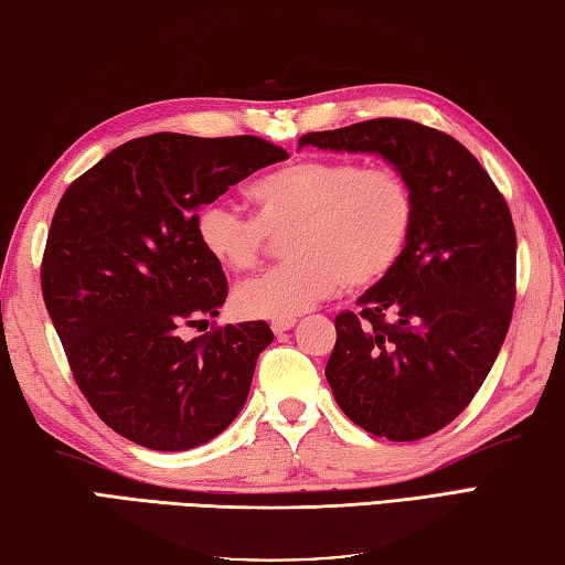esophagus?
<instances>
[{
	"label": "esophagus",
	"mask_w": 565,
	"mask_h": 565,
	"mask_svg": "<svg viewBox=\"0 0 565 565\" xmlns=\"http://www.w3.org/2000/svg\"><path fill=\"white\" fill-rule=\"evenodd\" d=\"M295 322H297L295 317H280V319H273L270 327H273L275 334H282V332H287V329H290Z\"/></svg>",
	"instance_id": "esophagus-1"
}]
</instances>
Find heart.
Returning <instances> with one entry per match:
<instances>
[{
    "instance_id": "heart-1",
    "label": "heart",
    "mask_w": 565,
    "mask_h": 565,
    "mask_svg": "<svg viewBox=\"0 0 565 565\" xmlns=\"http://www.w3.org/2000/svg\"><path fill=\"white\" fill-rule=\"evenodd\" d=\"M253 216L206 206L196 218L199 246L218 268L253 273L285 238L282 268L241 285V317H295L339 287L369 290L386 280L406 255L418 204L398 169L356 159H302L263 174L248 186Z\"/></svg>"
}]
</instances>
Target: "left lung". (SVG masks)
I'll list each match as a JSON object with an SVG mask.
<instances>
[{
	"label": "left lung",
	"mask_w": 565,
	"mask_h": 565,
	"mask_svg": "<svg viewBox=\"0 0 565 565\" xmlns=\"http://www.w3.org/2000/svg\"><path fill=\"white\" fill-rule=\"evenodd\" d=\"M376 152L418 204L411 246L386 280L337 315L324 376L359 428L396 443L428 438L480 391L512 324L516 231L492 177L455 137L376 117L307 132L300 147Z\"/></svg>",
	"instance_id": "obj_1"
}]
</instances>
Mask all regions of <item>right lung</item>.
Masks as SVG:
<instances>
[{
    "mask_svg": "<svg viewBox=\"0 0 565 565\" xmlns=\"http://www.w3.org/2000/svg\"><path fill=\"white\" fill-rule=\"evenodd\" d=\"M282 159V147L255 135L157 132L115 147L61 196L41 292L81 393L122 438L191 450L246 403L270 327L258 319L182 337L228 297L223 268L199 246L196 218Z\"/></svg>",
    "mask_w": 565,
    "mask_h": 565,
    "instance_id": "add662e5",
    "label": "right lung"
}]
</instances>
